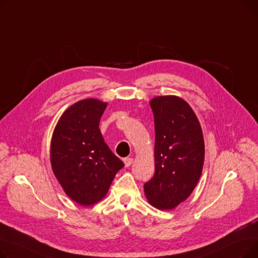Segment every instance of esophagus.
<instances>
[{"mask_svg":"<svg viewBox=\"0 0 258 258\" xmlns=\"http://www.w3.org/2000/svg\"><path fill=\"white\" fill-rule=\"evenodd\" d=\"M123 162H124L125 167H128V166L132 165V163L134 162V159H133V158H125V159L123 160Z\"/></svg>","mask_w":258,"mask_h":258,"instance_id":"obj_1","label":"esophagus"}]
</instances>
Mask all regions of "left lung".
Instances as JSON below:
<instances>
[{"label": "left lung", "instance_id": "left-lung-1", "mask_svg": "<svg viewBox=\"0 0 258 258\" xmlns=\"http://www.w3.org/2000/svg\"><path fill=\"white\" fill-rule=\"evenodd\" d=\"M155 119V174L144 184L150 204L161 210L180 205L196 188L205 144L199 119L184 99L168 95L151 100Z\"/></svg>", "mask_w": 258, "mask_h": 258}]
</instances>
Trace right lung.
I'll return each instance as SVG.
<instances>
[{"instance_id": "right-lung-1", "label": "right lung", "mask_w": 258, "mask_h": 258, "mask_svg": "<svg viewBox=\"0 0 258 258\" xmlns=\"http://www.w3.org/2000/svg\"><path fill=\"white\" fill-rule=\"evenodd\" d=\"M106 105L95 98L77 101L63 112L52 135L53 173L66 195L83 206L101 201L118 170L124 166L99 130Z\"/></svg>"}]
</instances>
